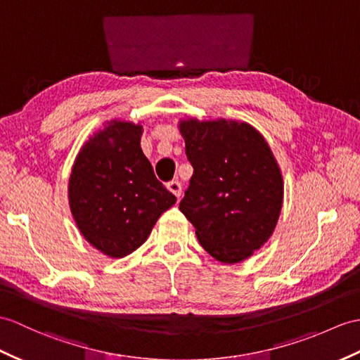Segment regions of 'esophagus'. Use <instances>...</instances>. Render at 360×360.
I'll list each match as a JSON object with an SVG mask.
<instances>
[{"instance_id": "esophagus-1", "label": "esophagus", "mask_w": 360, "mask_h": 360, "mask_svg": "<svg viewBox=\"0 0 360 360\" xmlns=\"http://www.w3.org/2000/svg\"><path fill=\"white\" fill-rule=\"evenodd\" d=\"M167 188H169L170 193H173V195L176 196V198H179V196H181V191H182L181 182H178V181H172V182L167 184Z\"/></svg>"}]
</instances>
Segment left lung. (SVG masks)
<instances>
[{
	"label": "left lung",
	"instance_id": "left-lung-1",
	"mask_svg": "<svg viewBox=\"0 0 360 360\" xmlns=\"http://www.w3.org/2000/svg\"><path fill=\"white\" fill-rule=\"evenodd\" d=\"M193 176L179 210L205 252L222 264L253 256L273 235L283 204V178L269 142L238 120L178 122Z\"/></svg>",
	"mask_w": 360,
	"mask_h": 360
}]
</instances>
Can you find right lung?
I'll list each match as a JSON object with an SVG mask.
<instances>
[{
  "mask_svg": "<svg viewBox=\"0 0 360 360\" xmlns=\"http://www.w3.org/2000/svg\"><path fill=\"white\" fill-rule=\"evenodd\" d=\"M142 122L110 120L75 158L67 187L79 233L108 257L139 248L160 216L176 202L142 153Z\"/></svg>",
  "mask_w": 360,
  "mask_h": 360,
  "instance_id": "1",
  "label": "right lung"
}]
</instances>
